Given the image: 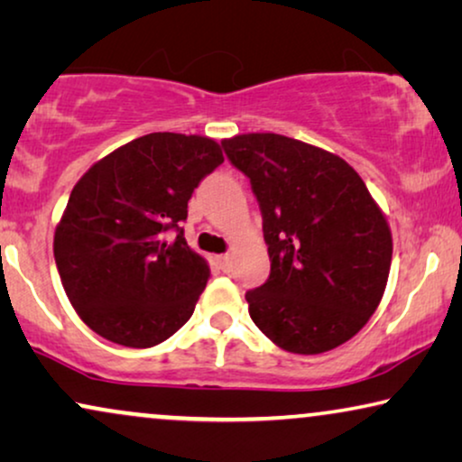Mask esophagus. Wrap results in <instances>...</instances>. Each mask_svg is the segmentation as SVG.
Instances as JSON below:
<instances>
[{
	"mask_svg": "<svg viewBox=\"0 0 462 462\" xmlns=\"http://www.w3.org/2000/svg\"><path fill=\"white\" fill-rule=\"evenodd\" d=\"M215 262H217L219 270H224V273H230V270H232V257L227 254L217 255V257H215Z\"/></svg>",
	"mask_w": 462,
	"mask_h": 462,
	"instance_id": "1",
	"label": "esophagus"
}]
</instances>
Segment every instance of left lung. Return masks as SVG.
Listing matches in <instances>:
<instances>
[{"mask_svg": "<svg viewBox=\"0 0 462 462\" xmlns=\"http://www.w3.org/2000/svg\"><path fill=\"white\" fill-rule=\"evenodd\" d=\"M262 211L270 276L245 293L276 346L319 355L370 321L383 300L393 241L364 180L340 156L274 133L221 141Z\"/></svg>", "mask_w": 462, "mask_h": 462, "instance_id": "obj_1", "label": "left lung"}]
</instances>
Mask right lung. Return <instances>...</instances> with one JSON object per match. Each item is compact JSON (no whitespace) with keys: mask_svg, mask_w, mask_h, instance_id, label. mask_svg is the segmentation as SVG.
I'll list each match as a JSON object with an SVG mask.
<instances>
[{"mask_svg":"<svg viewBox=\"0 0 462 462\" xmlns=\"http://www.w3.org/2000/svg\"><path fill=\"white\" fill-rule=\"evenodd\" d=\"M221 162L213 139L150 133L76 183L54 232V262L95 334L150 348L188 323L211 270L188 247L181 224L194 189Z\"/></svg>","mask_w":462,"mask_h":462,"instance_id":"add662e5","label":"right lung"}]
</instances>
